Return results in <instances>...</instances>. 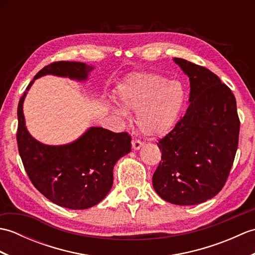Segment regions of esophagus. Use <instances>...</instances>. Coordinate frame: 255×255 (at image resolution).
<instances>
[{"label": "esophagus", "instance_id": "1", "mask_svg": "<svg viewBox=\"0 0 255 255\" xmlns=\"http://www.w3.org/2000/svg\"><path fill=\"white\" fill-rule=\"evenodd\" d=\"M131 144H132V149L134 150V151H137V150H139L140 148L142 147L143 145V143L140 141V140H137V139H133L132 140V142H131Z\"/></svg>", "mask_w": 255, "mask_h": 255}]
</instances>
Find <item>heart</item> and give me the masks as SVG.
I'll return each mask as SVG.
<instances>
[{
    "label": "heart",
    "mask_w": 255,
    "mask_h": 255,
    "mask_svg": "<svg viewBox=\"0 0 255 255\" xmlns=\"http://www.w3.org/2000/svg\"><path fill=\"white\" fill-rule=\"evenodd\" d=\"M117 99L122 106L112 105L113 113L127 116L136 112V121L145 136L162 137L178 123L186 104V90L180 81L152 72L131 74L118 86Z\"/></svg>",
    "instance_id": "heart-1"
}]
</instances>
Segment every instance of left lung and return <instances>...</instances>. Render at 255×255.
<instances>
[{"label":"left lung","instance_id":"8db88e82","mask_svg":"<svg viewBox=\"0 0 255 255\" xmlns=\"http://www.w3.org/2000/svg\"><path fill=\"white\" fill-rule=\"evenodd\" d=\"M189 78V106L171 132L159 140L161 161L152 176L161 198L196 205L216 196L234 163L240 121L236 97L208 69L173 59Z\"/></svg>","mask_w":255,"mask_h":255}]
</instances>
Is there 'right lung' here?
Masks as SVG:
<instances>
[{
  "label": "right lung",
  "mask_w": 255,
  "mask_h": 255,
  "mask_svg": "<svg viewBox=\"0 0 255 255\" xmlns=\"http://www.w3.org/2000/svg\"><path fill=\"white\" fill-rule=\"evenodd\" d=\"M94 67L83 62L58 61L38 72L20 97L17 108V145L25 171L46 198L70 209H88L99 204L113 186L116 162L131 151L127 132L91 127L75 141L62 145L44 144L28 132L23 104L34 81L47 74L77 81L88 80Z\"/></svg>",
  "instance_id": "right-lung-1"
}]
</instances>
